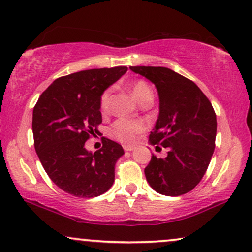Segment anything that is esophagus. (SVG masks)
<instances>
[{
	"label": "esophagus",
	"mask_w": 252,
	"mask_h": 252,
	"mask_svg": "<svg viewBox=\"0 0 252 252\" xmlns=\"http://www.w3.org/2000/svg\"><path fill=\"white\" fill-rule=\"evenodd\" d=\"M123 149H124V151H132V150H135V146H132V145H124Z\"/></svg>",
	"instance_id": "34e87169"
}]
</instances>
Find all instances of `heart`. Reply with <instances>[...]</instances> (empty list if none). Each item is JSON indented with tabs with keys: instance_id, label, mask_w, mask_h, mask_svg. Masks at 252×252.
I'll return each instance as SVG.
<instances>
[{
	"instance_id": "heart-1",
	"label": "heart",
	"mask_w": 252,
	"mask_h": 252,
	"mask_svg": "<svg viewBox=\"0 0 252 252\" xmlns=\"http://www.w3.org/2000/svg\"><path fill=\"white\" fill-rule=\"evenodd\" d=\"M132 93L135 98L139 102H143L146 99H153L152 90L145 80H137L132 85ZM110 95H112V90L107 89L102 92L99 100V108L101 113H107L109 110ZM145 129V123L138 120L130 119H119L110 126L109 133L113 138L123 144H132L136 142L138 133L144 131Z\"/></svg>"
}]
</instances>
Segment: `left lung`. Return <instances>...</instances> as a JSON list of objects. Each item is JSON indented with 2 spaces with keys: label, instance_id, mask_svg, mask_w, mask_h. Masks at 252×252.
Returning a JSON list of instances; mask_svg holds the SVG:
<instances>
[{
  "label": "left lung",
  "instance_id": "left-lung-1",
  "mask_svg": "<svg viewBox=\"0 0 252 252\" xmlns=\"http://www.w3.org/2000/svg\"><path fill=\"white\" fill-rule=\"evenodd\" d=\"M151 80L159 94V117L150 133L152 145L168 149L152 154L147 182L165 196H181L200 182L216 147L217 116L212 103L192 80L163 66H130Z\"/></svg>",
  "mask_w": 252,
  "mask_h": 252
}]
</instances>
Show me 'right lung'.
I'll return each instance as SVG.
<instances>
[{"label": "right lung", "mask_w": 252, "mask_h": 252, "mask_svg": "<svg viewBox=\"0 0 252 252\" xmlns=\"http://www.w3.org/2000/svg\"><path fill=\"white\" fill-rule=\"evenodd\" d=\"M126 66L90 69L60 77L47 87L33 108L35 152L47 175L66 193L92 198L115 180V163L124 151L106 137L94 153L85 142L102 122V92L126 72Z\"/></svg>", "instance_id": "obj_1"}]
</instances>
